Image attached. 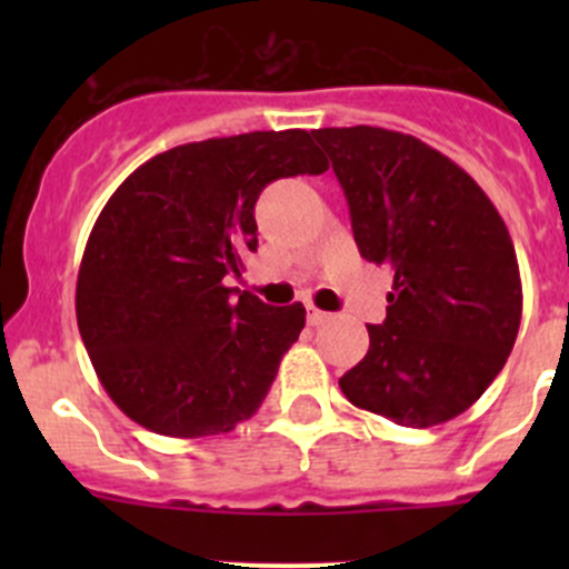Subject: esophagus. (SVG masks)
Wrapping results in <instances>:
<instances>
[{
  "instance_id": "1",
  "label": "esophagus",
  "mask_w": 569,
  "mask_h": 569,
  "mask_svg": "<svg viewBox=\"0 0 569 569\" xmlns=\"http://www.w3.org/2000/svg\"><path fill=\"white\" fill-rule=\"evenodd\" d=\"M308 308V325H321V321H327L330 319V313L327 311H319V308H313V306H306Z\"/></svg>"
}]
</instances>
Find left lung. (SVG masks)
I'll return each instance as SVG.
<instances>
[{"label": "left lung", "instance_id": "obj_1", "mask_svg": "<svg viewBox=\"0 0 569 569\" xmlns=\"http://www.w3.org/2000/svg\"><path fill=\"white\" fill-rule=\"evenodd\" d=\"M366 261L393 291L369 352L338 380L360 410L427 429L468 410L515 347L523 289L492 200L460 164L380 126L317 129Z\"/></svg>", "mask_w": 569, "mask_h": 569}]
</instances>
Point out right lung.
I'll use <instances>...</instances> for the list:
<instances>
[{"label":"right lung","mask_w":569,"mask_h":569,"mask_svg":"<svg viewBox=\"0 0 569 569\" xmlns=\"http://www.w3.org/2000/svg\"><path fill=\"white\" fill-rule=\"evenodd\" d=\"M302 129L250 131L170 148L101 209L77 280V321L114 405L168 438L231 432L261 407L306 308L233 300L226 274L258 248L267 183L319 176Z\"/></svg>","instance_id":"1"}]
</instances>
